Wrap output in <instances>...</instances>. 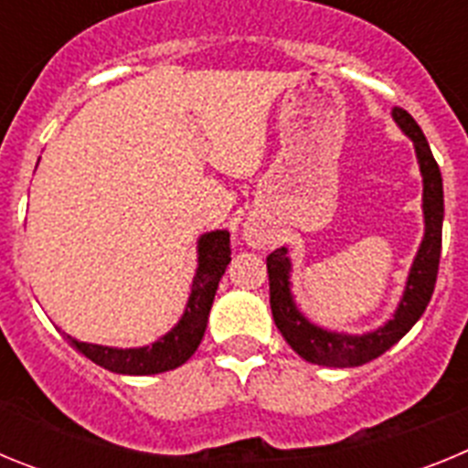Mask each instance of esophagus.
I'll return each instance as SVG.
<instances>
[{"label":"esophagus","mask_w":468,"mask_h":468,"mask_svg":"<svg viewBox=\"0 0 468 468\" xmlns=\"http://www.w3.org/2000/svg\"><path fill=\"white\" fill-rule=\"evenodd\" d=\"M246 241L250 243V246H264V239H262V234H258V231H253V229H248L246 231Z\"/></svg>","instance_id":"obj_1"}]
</instances>
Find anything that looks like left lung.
Instances as JSON below:
<instances>
[{
    "mask_svg": "<svg viewBox=\"0 0 468 468\" xmlns=\"http://www.w3.org/2000/svg\"><path fill=\"white\" fill-rule=\"evenodd\" d=\"M391 114L405 133L415 140L417 159H420L421 176H424V222H427L424 241H421L420 253L412 264L410 279L405 285V295L396 316L384 328L363 335V337H349V335L316 328L292 304L291 288H288L291 262L285 258V248H276L274 253L267 255L270 304L276 328L292 346V351L316 366L354 367L382 356L384 351L391 349L417 324V318L424 314L433 295L438 262H441V241H443V180H441V171L431 154V147L415 119L403 107H394Z\"/></svg>",
    "mask_w": 468,
    "mask_h": 468,
    "instance_id": "1",
    "label": "left lung"
}]
</instances>
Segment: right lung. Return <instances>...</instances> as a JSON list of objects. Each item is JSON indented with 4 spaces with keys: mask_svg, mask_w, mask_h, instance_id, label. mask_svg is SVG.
I'll return each mask as SVG.
<instances>
[{
    "mask_svg": "<svg viewBox=\"0 0 468 468\" xmlns=\"http://www.w3.org/2000/svg\"><path fill=\"white\" fill-rule=\"evenodd\" d=\"M229 260L231 248L227 231H210V234L201 237V241H198V270L194 276L192 295H189L185 316L164 340L154 342L152 346L110 349V346L77 342L68 335L69 345L101 367L119 375H156L183 366L197 351L198 342L204 337L210 304H213L215 291H218V283H220Z\"/></svg>",
    "mask_w": 468,
    "mask_h": 468,
    "instance_id": "add662e5",
    "label": "right lung"
}]
</instances>
